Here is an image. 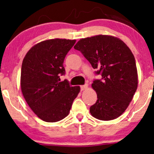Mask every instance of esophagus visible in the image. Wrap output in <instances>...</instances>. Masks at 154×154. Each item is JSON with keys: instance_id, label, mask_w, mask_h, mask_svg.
<instances>
[{"instance_id": "1", "label": "esophagus", "mask_w": 154, "mask_h": 154, "mask_svg": "<svg viewBox=\"0 0 154 154\" xmlns=\"http://www.w3.org/2000/svg\"><path fill=\"white\" fill-rule=\"evenodd\" d=\"M87 88H88V84H85V85H83V86H81V91L86 90Z\"/></svg>"}]
</instances>
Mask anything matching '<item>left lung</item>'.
I'll list each match as a JSON object with an SVG mask.
<instances>
[{"instance_id":"left-lung-1","label":"left lung","mask_w":154,"mask_h":154,"mask_svg":"<svg viewBox=\"0 0 154 154\" xmlns=\"http://www.w3.org/2000/svg\"><path fill=\"white\" fill-rule=\"evenodd\" d=\"M96 70L101 79H94L92 88L97 94L90 113L96 119L110 121L126 111L138 86L135 58L123 41L111 35L82 38L74 46Z\"/></svg>"}]
</instances>
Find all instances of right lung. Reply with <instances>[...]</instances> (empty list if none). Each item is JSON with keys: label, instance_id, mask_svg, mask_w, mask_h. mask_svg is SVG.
I'll return each instance as SVG.
<instances>
[{"label": "right lung", "instance_id": "right-lung-1", "mask_svg": "<svg viewBox=\"0 0 154 154\" xmlns=\"http://www.w3.org/2000/svg\"><path fill=\"white\" fill-rule=\"evenodd\" d=\"M75 40L51 39L37 43L23 60L20 87L25 100L37 116L46 122H57L67 116L79 86H71L63 61Z\"/></svg>", "mask_w": 154, "mask_h": 154}]
</instances>
